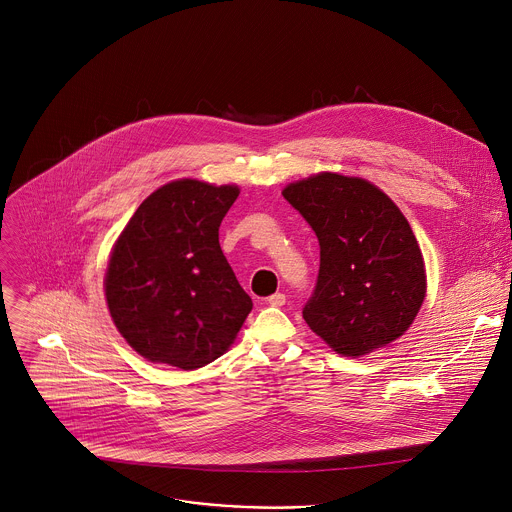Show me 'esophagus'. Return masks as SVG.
<instances>
[{"instance_id":"esophagus-1","label":"esophagus","mask_w":512,"mask_h":512,"mask_svg":"<svg viewBox=\"0 0 512 512\" xmlns=\"http://www.w3.org/2000/svg\"><path fill=\"white\" fill-rule=\"evenodd\" d=\"M267 303L273 307H281L285 305V293H273L271 297H267Z\"/></svg>"}]
</instances>
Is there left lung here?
<instances>
[{"mask_svg": "<svg viewBox=\"0 0 512 512\" xmlns=\"http://www.w3.org/2000/svg\"><path fill=\"white\" fill-rule=\"evenodd\" d=\"M319 241L317 283L303 319L346 358L398 339L426 297L418 241L394 201L376 185L319 173L283 189Z\"/></svg>", "mask_w": 512, "mask_h": 512, "instance_id": "obj_1", "label": "left lung"}]
</instances>
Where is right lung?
I'll list each match as a JSON object with an SVG mask.
<instances>
[{"mask_svg":"<svg viewBox=\"0 0 512 512\" xmlns=\"http://www.w3.org/2000/svg\"><path fill=\"white\" fill-rule=\"evenodd\" d=\"M239 189L195 179L154 191L120 233L104 279L114 325L146 360L197 370L223 356L253 309L219 245Z\"/></svg>","mask_w":512,"mask_h":512,"instance_id":"1","label":"right lung"}]
</instances>
